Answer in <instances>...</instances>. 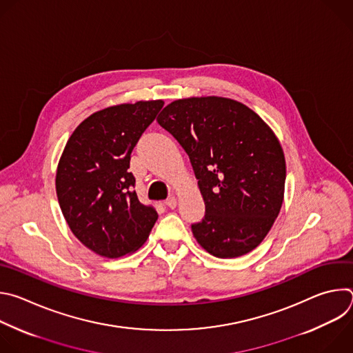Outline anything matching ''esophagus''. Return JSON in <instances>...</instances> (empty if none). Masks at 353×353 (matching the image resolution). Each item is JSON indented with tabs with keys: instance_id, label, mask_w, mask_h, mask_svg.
Segmentation results:
<instances>
[{
	"instance_id": "1",
	"label": "esophagus",
	"mask_w": 353,
	"mask_h": 353,
	"mask_svg": "<svg viewBox=\"0 0 353 353\" xmlns=\"http://www.w3.org/2000/svg\"><path fill=\"white\" fill-rule=\"evenodd\" d=\"M165 204L169 207V208H176V205H177V199H176V196H169L166 201H165Z\"/></svg>"
}]
</instances>
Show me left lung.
<instances>
[{"instance_id":"left-lung-1","label":"left lung","mask_w":353,"mask_h":353,"mask_svg":"<svg viewBox=\"0 0 353 353\" xmlns=\"http://www.w3.org/2000/svg\"><path fill=\"white\" fill-rule=\"evenodd\" d=\"M158 123L187 152L205 203L191 225L199 245L218 259L254 250L279 215L286 179L283 149L270 125L237 100L179 99Z\"/></svg>"}]
</instances>
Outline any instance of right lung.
Returning <instances> with one entry per match:
<instances>
[{
    "label": "right lung",
    "instance_id": "1",
    "mask_svg": "<svg viewBox=\"0 0 353 353\" xmlns=\"http://www.w3.org/2000/svg\"><path fill=\"white\" fill-rule=\"evenodd\" d=\"M163 100H139L99 110L70 137L60 158L56 191L74 236L93 253L119 259L148 239L158 212L139 203L128 172L134 146Z\"/></svg>",
    "mask_w": 353,
    "mask_h": 353
}]
</instances>
